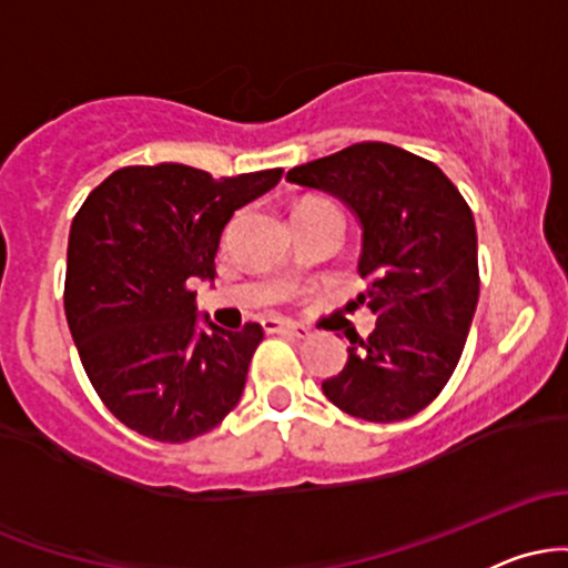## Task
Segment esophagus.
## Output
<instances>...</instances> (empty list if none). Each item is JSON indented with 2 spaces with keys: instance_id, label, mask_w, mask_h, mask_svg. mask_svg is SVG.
Listing matches in <instances>:
<instances>
[{
  "instance_id": "1",
  "label": "esophagus",
  "mask_w": 568,
  "mask_h": 568,
  "mask_svg": "<svg viewBox=\"0 0 568 568\" xmlns=\"http://www.w3.org/2000/svg\"><path fill=\"white\" fill-rule=\"evenodd\" d=\"M262 325H264L266 334H283V336H293V338L310 336V328H304V325L291 323V321H277V317H266Z\"/></svg>"
}]
</instances>
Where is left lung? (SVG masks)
Segmentation results:
<instances>
[{
    "mask_svg": "<svg viewBox=\"0 0 568 568\" xmlns=\"http://www.w3.org/2000/svg\"><path fill=\"white\" fill-rule=\"evenodd\" d=\"M285 179L334 194L363 226L366 291L355 306L374 312L376 328L349 336L347 366L323 382L325 397L366 422L419 414L452 379L478 306L470 205L435 162L382 141L352 143Z\"/></svg>",
    "mask_w": 568,
    "mask_h": 568,
    "instance_id": "obj_1",
    "label": "left lung"
}]
</instances>
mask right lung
<instances>
[{
    "instance_id": "add662e5",
    "label": "right lung",
    "mask_w": 568,
    "mask_h": 568,
    "mask_svg": "<svg viewBox=\"0 0 568 568\" xmlns=\"http://www.w3.org/2000/svg\"><path fill=\"white\" fill-rule=\"evenodd\" d=\"M283 168L213 179L179 162L120 168L71 221L63 310L98 397L122 425L186 443L240 403L258 323H197L194 280L216 277L221 232Z\"/></svg>"
}]
</instances>
